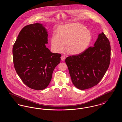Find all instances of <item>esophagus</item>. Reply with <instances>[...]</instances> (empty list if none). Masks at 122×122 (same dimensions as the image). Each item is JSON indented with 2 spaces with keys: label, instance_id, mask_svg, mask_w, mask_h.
Wrapping results in <instances>:
<instances>
[{
  "label": "esophagus",
  "instance_id": "1",
  "mask_svg": "<svg viewBox=\"0 0 122 122\" xmlns=\"http://www.w3.org/2000/svg\"><path fill=\"white\" fill-rule=\"evenodd\" d=\"M61 60H62V61H64L65 59V57L64 56H61Z\"/></svg>",
  "mask_w": 122,
  "mask_h": 122
}]
</instances>
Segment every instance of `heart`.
<instances>
[{"instance_id":"heart-1","label":"heart","mask_w":122,"mask_h":122,"mask_svg":"<svg viewBox=\"0 0 122 122\" xmlns=\"http://www.w3.org/2000/svg\"><path fill=\"white\" fill-rule=\"evenodd\" d=\"M91 38L90 30L83 25L70 24L58 27L56 34L52 35L50 41L52 49L56 52H63L66 44L68 52L77 55L87 48Z\"/></svg>"}]
</instances>
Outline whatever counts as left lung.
<instances>
[{"instance_id":"1","label":"left lung","mask_w":122,"mask_h":122,"mask_svg":"<svg viewBox=\"0 0 122 122\" xmlns=\"http://www.w3.org/2000/svg\"><path fill=\"white\" fill-rule=\"evenodd\" d=\"M110 57V42L102 32L99 34L94 46L65 59L73 85L82 90L97 85L109 67Z\"/></svg>"}]
</instances>
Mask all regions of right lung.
Listing matches in <instances>:
<instances>
[{
    "label": "right lung",
    "instance_id": "right-lung-1",
    "mask_svg": "<svg viewBox=\"0 0 122 122\" xmlns=\"http://www.w3.org/2000/svg\"><path fill=\"white\" fill-rule=\"evenodd\" d=\"M47 31L42 24L25 26L20 32L13 47L16 72L29 88L42 90L47 87L52 72L60 62L61 55L46 47Z\"/></svg>",
    "mask_w": 122,
    "mask_h": 122
}]
</instances>
